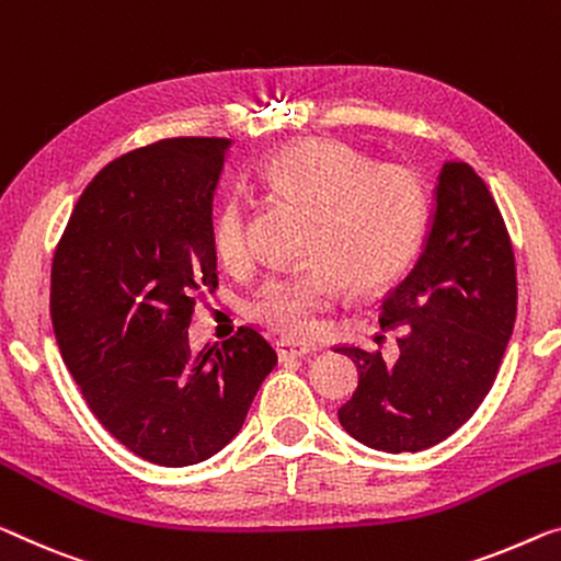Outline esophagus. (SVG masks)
Instances as JSON below:
<instances>
[{
  "instance_id": "obj_1",
  "label": "esophagus",
  "mask_w": 561,
  "mask_h": 561,
  "mask_svg": "<svg viewBox=\"0 0 561 561\" xmlns=\"http://www.w3.org/2000/svg\"><path fill=\"white\" fill-rule=\"evenodd\" d=\"M275 351H278V358H304V356H308V353H313L316 348L304 341L280 339V341H275Z\"/></svg>"
}]
</instances>
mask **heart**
<instances>
[{"label":"heart","instance_id":"1","mask_svg":"<svg viewBox=\"0 0 561 561\" xmlns=\"http://www.w3.org/2000/svg\"><path fill=\"white\" fill-rule=\"evenodd\" d=\"M261 183L316 210L308 268L273 275L251 300V316L275 331L308 335L318 316L339 304L343 283L366 293L389 286L416 255L428 201L419 175L403 165H374L351 145H288L261 168ZM213 251L226 265L251 257L248 205L222 197L210 220Z\"/></svg>","mask_w":561,"mask_h":561}]
</instances>
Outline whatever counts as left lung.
Masks as SVG:
<instances>
[{"label":"left lung","mask_w":561,"mask_h":561,"mask_svg":"<svg viewBox=\"0 0 561 561\" xmlns=\"http://www.w3.org/2000/svg\"><path fill=\"white\" fill-rule=\"evenodd\" d=\"M416 265L381 304V329H403L399 358L343 346L358 386L339 409L376 451L428 449L467 424L494 386L516 321V265L494 197L471 165L446 162Z\"/></svg>","instance_id":"left-lung-1"}]
</instances>
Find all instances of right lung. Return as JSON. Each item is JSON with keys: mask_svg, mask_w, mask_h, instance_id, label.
Segmentation results:
<instances>
[{"mask_svg": "<svg viewBox=\"0 0 561 561\" xmlns=\"http://www.w3.org/2000/svg\"><path fill=\"white\" fill-rule=\"evenodd\" d=\"M230 140L178 137L112 160L77 201L51 261V325L94 416L160 467L238 436L275 351L240 329L193 351L195 298L215 290L213 197Z\"/></svg>", "mask_w": 561, "mask_h": 561, "instance_id": "add662e5", "label": "right lung"}]
</instances>
